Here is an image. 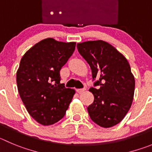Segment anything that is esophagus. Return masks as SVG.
Here are the masks:
<instances>
[{
  "label": "esophagus",
  "mask_w": 152,
  "mask_h": 152,
  "mask_svg": "<svg viewBox=\"0 0 152 152\" xmlns=\"http://www.w3.org/2000/svg\"><path fill=\"white\" fill-rule=\"evenodd\" d=\"M85 91H86V88H82V89H77V90H76V91H77L78 94H82V93H83Z\"/></svg>",
  "instance_id": "esophagus-1"
}]
</instances>
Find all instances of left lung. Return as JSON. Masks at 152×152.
<instances>
[{"instance_id": "8db88e82", "label": "left lung", "mask_w": 152, "mask_h": 152, "mask_svg": "<svg viewBox=\"0 0 152 152\" xmlns=\"http://www.w3.org/2000/svg\"><path fill=\"white\" fill-rule=\"evenodd\" d=\"M80 55L97 79L89 91L94 100L88 107L92 121L102 127H113L122 121L131 106L135 79L125 57L111 44L103 40L77 43Z\"/></svg>"}]
</instances>
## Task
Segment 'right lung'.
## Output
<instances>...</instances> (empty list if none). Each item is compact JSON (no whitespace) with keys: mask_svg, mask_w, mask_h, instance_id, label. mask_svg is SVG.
I'll return each instance as SVG.
<instances>
[{"mask_svg":"<svg viewBox=\"0 0 152 152\" xmlns=\"http://www.w3.org/2000/svg\"><path fill=\"white\" fill-rule=\"evenodd\" d=\"M76 42L46 38L28 49L16 73L18 93L27 111L43 126L55 124L64 116L74 89L61 84L60 70L73 55Z\"/></svg>","mask_w":152,"mask_h":152,"instance_id":"1","label":"right lung"}]
</instances>
